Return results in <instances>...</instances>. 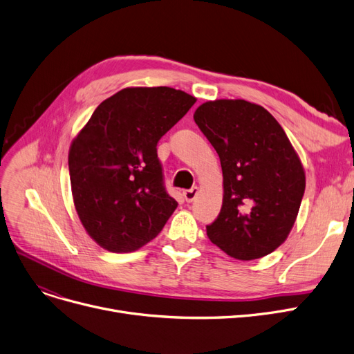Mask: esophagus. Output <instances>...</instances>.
<instances>
[{"label":"esophagus","instance_id":"esophagus-1","mask_svg":"<svg viewBox=\"0 0 354 354\" xmlns=\"http://www.w3.org/2000/svg\"><path fill=\"white\" fill-rule=\"evenodd\" d=\"M197 194H199V189H197V187H192L190 190H186L185 193H183V196H185L186 202H189V203L196 199Z\"/></svg>","mask_w":354,"mask_h":354}]
</instances>
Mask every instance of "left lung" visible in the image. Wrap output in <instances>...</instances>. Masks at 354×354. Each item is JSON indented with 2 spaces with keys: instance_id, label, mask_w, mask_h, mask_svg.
<instances>
[{
  "instance_id": "obj_1",
  "label": "left lung",
  "mask_w": 354,
  "mask_h": 354,
  "mask_svg": "<svg viewBox=\"0 0 354 354\" xmlns=\"http://www.w3.org/2000/svg\"><path fill=\"white\" fill-rule=\"evenodd\" d=\"M194 122L219 155L223 201L207 236L230 257L256 260L286 241L305 192V171L279 122L245 100L206 102Z\"/></svg>"
}]
</instances>
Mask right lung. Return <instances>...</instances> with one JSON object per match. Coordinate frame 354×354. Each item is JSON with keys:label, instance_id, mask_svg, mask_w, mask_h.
<instances>
[{"label": "right lung", "instance_id": "1", "mask_svg": "<svg viewBox=\"0 0 354 354\" xmlns=\"http://www.w3.org/2000/svg\"><path fill=\"white\" fill-rule=\"evenodd\" d=\"M196 98L169 87H128L98 106L69 148L78 218L94 241L131 252L164 228L177 202L165 192L157 144Z\"/></svg>", "mask_w": 354, "mask_h": 354}]
</instances>
